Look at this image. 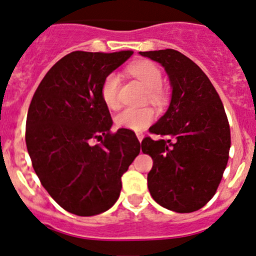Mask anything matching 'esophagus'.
<instances>
[{
	"label": "esophagus",
	"instance_id": "obj_1",
	"mask_svg": "<svg viewBox=\"0 0 256 256\" xmlns=\"http://www.w3.org/2000/svg\"><path fill=\"white\" fill-rule=\"evenodd\" d=\"M136 136H138V140H139V142H142V140L144 139V134H142V132H136Z\"/></svg>",
	"mask_w": 256,
	"mask_h": 256
}]
</instances>
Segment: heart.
Instances as JSON below:
<instances>
[{"label": "heart", "mask_w": 256, "mask_h": 256, "mask_svg": "<svg viewBox=\"0 0 256 256\" xmlns=\"http://www.w3.org/2000/svg\"><path fill=\"white\" fill-rule=\"evenodd\" d=\"M128 72L136 78L145 88L148 89L150 100L160 103L163 100V92L160 88L162 85V72L160 68L150 61H136L128 66ZM120 76L116 72L108 74L102 82L100 96L104 104L111 110H116L118 102ZM154 120V111L149 107L135 108L128 107L116 116V125L121 128H128L132 131H142L148 128Z\"/></svg>", "instance_id": "heart-1"}]
</instances>
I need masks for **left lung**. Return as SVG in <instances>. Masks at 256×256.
Wrapping results in <instances>:
<instances>
[{
  "mask_svg": "<svg viewBox=\"0 0 256 256\" xmlns=\"http://www.w3.org/2000/svg\"><path fill=\"white\" fill-rule=\"evenodd\" d=\"M164 68L172 88L166 114L150 128L160 140L145 138L142 153L152 198L163 208L191 213L213 198L228 162L231 132L217 90L202 68L174 50L139 52Z\"/></svg>",
  "mask_w": 256,
  "mask_h": 256,
  "instance_id": "1",
  "label": "left lung"
}]
</instances>
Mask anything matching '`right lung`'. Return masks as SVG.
<instances>
[{
	"mask_svg": "<svg viewBox=\"0 0 256 256\" xmlns=\"http://www.w3.org/2000/svg\"><path fill=\"white\" fill-rule=\"evenodd\" d=\"M132 54H66L46 74L29 106L25 142L34 171L57 204L76 216L111 208L121 177L140 153L135 132H111V114L100 96L104 78ZM93 140L100 142L93 146Z\"/></svg>",
	"mask_w": 256,
	"mask_h": 256,
	"instance_id": "1",
	"label": "right lung"
}]
</instances>
